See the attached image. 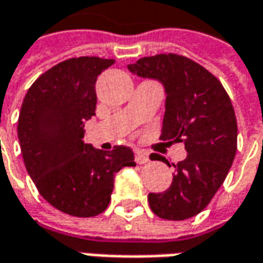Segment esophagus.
I'll return each mask as SVG.
<instances>
[{"label": "esophagus", "mask_w": 263, "mask_h": 263, "mask_svg": "<svg viewBox=\"0 0 263 263\" xmlns=\"http://www.w3.org/2000/svg\"><path fill=\"white\" fill-rule=\"evenodd\" d=\"M135 161H136L137 164H146L147 161H149V157H147V154L145 151H136V155H135Z\"/></svg>", "instance_id": "obj_1"}]
</instances>
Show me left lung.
I'll list each match as a JSON object with an SVG mask.
<instances>
[{
	"mask_svg": "<svg viewBox=\"0 0 263 263\" xmlns=\"http://www.w3.org/2000/svg\"><path fill=\"white\" fill-rule=\"evenodd\" d=\"M127 68L164 85L167 101L159 139L183 142L187 151L184 161L173 164L171 186L149 193V206L170 221L195 217L215 196L236 157L237 120L231 99L217 77L184 55L143 57Z\"/></svg>",
	"mask_w": 263,
	"mask_h": 263,
	"instance_id": "8db88e82",
	"label": "left lung"
}]
</instances>
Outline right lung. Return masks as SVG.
Returning a JSON list of instances; mask_svg holds the SVG:
<instances>
[{
    "label": "right lung",
    "instance_id": "1",
    "mask_svg": "<svg viewBox=\"0 0 263 263\" xmlns=\"http://www.w3.org/2000/svg\"><path fill=\"white\" fill-rule=\"evenodd\" d=\"M114 63L66 60L36 79L20 109L17 135L26 170L41 196L73 217L102 214L117 173L136 165L130 147L104 152L83 142L85 121L95 116L96 79Z\"/></svg>",
    "mask_w": 263,
    "mask_h": 263
}]
</instances>
